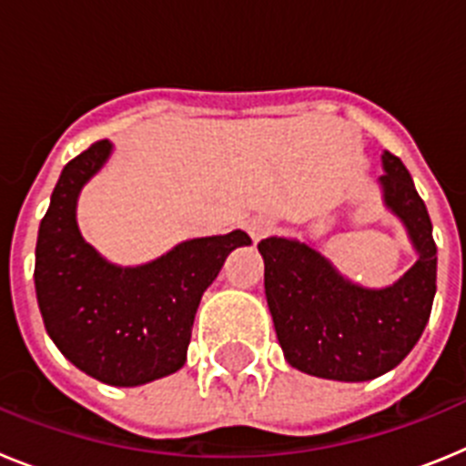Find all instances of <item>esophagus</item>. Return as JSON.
I'll return each mask as SVG.
<instances>
[{"label":"esophagus","mask_w":466,"mask_h":466,"mask_svg":"<svg viewBox=\"0 0 466 466\" xmlns=\"http://www.w3.org/2000/svg\"><path fill=\"white\" fill-rule=\"evenodd\" d=\"M247 230H249L252 240L258 242L268 236L270 230H273V221H270L268 217H252V219L247 221Z\"/></svg>","instance_id":"34e87169"}]
</instances>
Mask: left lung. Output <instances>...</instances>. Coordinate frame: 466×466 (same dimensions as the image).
Listing matches in <instances>:
<instances>
[{
    "instance_id": "obj_1",
    "label": "left lung",
    "mask_w": 466,
    "mask_h": 466,
    "mask_svg": "<svg viewBox=\"0 0 466 466\" xmlns=\"http://www.w3.org/2000/svg\"><path fill=\"white\" fill-rule=\"evenodd\" d=\"M382 205L403 224L418 261L397 282L364 287L296 238H266V300L289 366L308 376L364 382L401 364L430 322L436 245L422 198L397 156L382 151Z\"/></svg>"
}]
</instances>
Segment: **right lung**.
<instances>
[{
	"label": "right lung",
	"mask_w": 466,
	"mask_h": 466,
	"mask_svg": "<svg viewBox=\"0 0 466 466\" xmlns=\"http://www.w3.org/2000/svg\"><path fill=\"white\" fill-rule=\"evenodd\" d=\"M109 139L65 166L36 238L35 289L44 327L76 369L114 387H137L179 371L196 310L245 230L191 238L142 266H116L84 240L79 193L109 160Z\"/></svg>",
	"instance_id": "obj_1"
}]
</instances>
